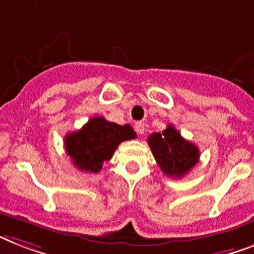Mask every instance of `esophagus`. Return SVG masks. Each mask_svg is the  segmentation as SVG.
Instances as JSON below:
<instances>
[{"label": "esophagus", "instance_id": "1", "mask_svg": "<svg viewBox=\"0 0 254 254\" xmlns=\"http://www.w3.org/2000/svg\"><path fill=\"white\" fill-rule=\"evenodd\" d=\"M135 129H136V132L139 133V135H142V133L145 132V126H144V123L142 122H136Z\"/></svg>", "mask_w": 254, "mask_h": 254}]
</instances>
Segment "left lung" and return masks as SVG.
Returning <instances> with one entry per match:
<instances>
[{
  "label": "left lung",
  "mask_w": 254,
  "mask_h": 254,
  "mask_svg": "<svg viewBox=\"0 0 254 254\" xmlns=\"http://www.w3.org/2000/svg\"><path fill=\"white\" fill-rule=\"evenodd\" d=\"M148 144L158 166L167 177H184L200 158L197 146L183 139L171 125L162 133L153 132L148 137Z\"/></svg>",
  "instance_id": "obj_1"
}]
</instances>
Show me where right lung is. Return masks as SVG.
I'll return each mask as SVG.
<instances>
[{"label": "right lung", "mask_w": 254, "mask_h": 254, "mask_svg": "<svg viewBox=\"0 0 254 254\" xmlns=\"http://www.w3.org/2000/svg\"><path fill=\"white\" fill-rule=\"evenodd\" d=\"M135 137L136 132L129 125L119 126L104 117H93L79 131L67 133L64 148L76 169L98 173L121 142Z\"/></svg>", "instance_id": "add662e5"}]
</instances>
